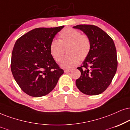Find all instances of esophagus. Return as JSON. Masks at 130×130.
<instances>
[{"label":"esophagus","instance_id":"1","mask_svg":"<svg viewBox=\"0 0 130 130\" xmlns=\"http://www.w3.org/2000/svg\"><path fill=\"white\" fill-rule=\"evenodd\" d=\"M72 70V69H67L64 70V72L65 73H68V72H71Z\"/></svg>","mask_w":130,"mask_h":130}]
</instances>
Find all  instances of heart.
Instances as JSON below:
<instances>
[{"label": "heart", "instance_id": "b5f03b06", "mask_svg": "<svg viewBox=\"0 0 130 130\" xmlns=\"http://www.w3.org/2000/svg\"><path fill=\"white\" fill-rule=\"evenodd\" d=\"M60 40L53 39L50 43L49 51L51 55L55 61L60 62L62 60L64 50L68 54L62 61L61 67L73 68L84 60L89 55L91 49L89 38L81 34L79 31L71 28H66L59 34Z\"/></svg>", "mask_w": 130, "mask_h": 130}]
</instances>
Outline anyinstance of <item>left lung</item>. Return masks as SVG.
<instances>
[{
    "label": "left lung",
    "instance_id": "obj_1",
    "mask_svg": "<svg viewBox=\"0 0 130 130\" xmlns=\"http://www.w3.org/2000/svg\"><path fill=\"white\" fill-rule=\"evenodd\" d=\"M82 31L89 38L91 49L83 66L77 69L81 76L76 86L84 94L102 93L111 84L118 68L116 49L113 39L94 25H79L73 27Z\"/></svg>",
    "mask_w": 130,
    "mask_h": 130
}]
</instances>
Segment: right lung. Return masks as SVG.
I'll list each match as a JSON object with an SVG mask.
<instances>
[{
    "label": "right lung",
    "mask_w": 130,
    "mask_h": 130,
    "mask_svg": "<svg viewBox=\"0 0 130 130\" xmlns=\"http://www.w3.org/2000/svg\"><path fill=\"white\" fill-rule=\"evenodd\" d=\"M63 28H36L19 38L14 44L11 72L21 89L31 96L49 93L64 73L49 51L51 41Z\"/></svg>",
    "instance_id": "obj_1"
}]
</instances>
